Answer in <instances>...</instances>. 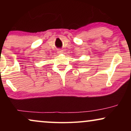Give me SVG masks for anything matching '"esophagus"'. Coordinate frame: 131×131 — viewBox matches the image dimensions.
<instances>
[{"label":"esophagus","instance_id":"1","mask_svg":"<svg viewBox=\"0 0 131 131\" xmlns=\"http://www.w3.org/2000/svg\"><path fill=\"white\" fill-rule=\"evenodd\" d=\"M57 53L58 54H61L63 53V50H58V52H57Z\"/></svg>","mask_w":131,"mask_h":131}]
</instances>
